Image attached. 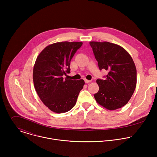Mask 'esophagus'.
Here are the masks:
<instances>
[{
    "label": "esophagus",
    "mask_w": 157,
    "mask_h": 157,
    "mask_svg": "<svg viewBox=\"0 0 157 157\" xmlns=\"http://www.w3.org/2000/svg\"><path fill=\"white\" fill-rule=\"evenodd\" d=\"M84 81L86 83H89V82H91V80H87V79H84Z\"/></svg>",
    "instance_id": "34e87169"
}]
</instances>
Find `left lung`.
<instances>
[{"mask_svg":"<svg viewBox=\"0 0 157 157\" xmlns=\"http://www.w3.org/2000/svg\"><path fill=\"white\" fill-rule=\"evenodd\" d=\"M99 70L108 71L104 80H96L99 89L94 94L97 102L113 110L124 106L137 84V70L130 54L118 44L107 41H90Z\"/></svg>","mask_w":157,"mask_h":157,"instance_id":"8db88e82","label":"left lung"}]
</instances>
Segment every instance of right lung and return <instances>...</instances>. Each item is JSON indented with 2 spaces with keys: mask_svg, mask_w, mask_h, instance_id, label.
Masks as SVG:
<instances>
[{
  "mask_svg": "<svg viewBox=\"0 0 157 157\" xmlns=\"http://www.w3.org/2000/svg\"><path fill=\"white\" fill-rule=\"evenodd\" d=\"M82 44L78 41L55 43L44 48L36 58L33 71L35 89L43 103L54 113L70 110L83 88V79L64 78L70 73V61Z\"/></svg>",
  "mask_w": 157,
  "mask_h": 157,
  "instance_id": "right-lung-1",
  "label": "right lung"
}]
</instances>
